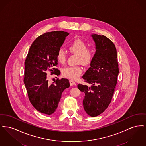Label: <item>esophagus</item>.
<instances>
[{"mask_svg":"<svg viewBox=\"0 0 146 146\" xmlns=\"http://www.w3.org/2000/svg\"><path fill=\"white\" fill-rule=\"evenodd\" d=\"M69 83H70V85L71 86H74L76 84V82L73 80H69Z\"/></svg>","mask_w":146,"mask_h":146,"instance_id":"obj_1","label":"esophagus"}]
</instances>
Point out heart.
I'll return each mask as SVG.
<instances>
[{"label":"heart","instance_id":"heart-1","mask_svg":"<svg viewBox=\"0 0 146 146\" xmlns=\"http://www.w3.org/2000/svg\"><path fill=\"white\" fill-rule=\"evenodd\" d=\"M69 50L72 53L77 54V62L81 63L84 66L90 64L94 57V51L91 47H87L86 44L80 39H76L69 44ZM57 59L61 64H63L66 61L65 51L60 48L57 53ZM83 69L80 66L67 67L62 70V75L64 77L70 79H77L83 73Z\"/></svg>","mask_w":146,"mask_h":146}]
</instances>
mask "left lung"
Segmentation results:
<instances>
[{
  "label": "left lung",
  "instance_id": "8db88e82",
  "mask_svg": "<svg viewBox=\"0 0 146 146\" xmlns=\"http://www.w3.org/2000/svg\"><path fill=\"white\" fill-rule=\"evenodd\" d=\"M96 52L90 67L82 78L86 84L78 88L85 93L83 107L86 112L95 117L104 111L111 102L119 72L117 51L111 41L100 35H92Z\"/></svg>",
  "mask_w": 146,
  "mask_h": 146
}]
</instances>
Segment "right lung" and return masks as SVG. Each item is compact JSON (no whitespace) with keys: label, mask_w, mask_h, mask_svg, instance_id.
Masks as SVG:
<instances>
[{"label":"right lung","mask_w":146,"mask_h":146,"mask_svg":"<svg viewBox=\"0 0 146 146\" xmlns=\"http://www.w3.org/2000/svg\"><path fill=\"white\" fill-rule=\"evenodd\" d=\"M67 32H47L32 43L25 61L24 82L29 99L35 108L42 113L51 115L57 108L62 94L69 87L68 79L58 78L51 84L47 80V72L58 76L60 72L57 53L64 42Z\"/></svg>","instance_id":"1"}]
</instances>
